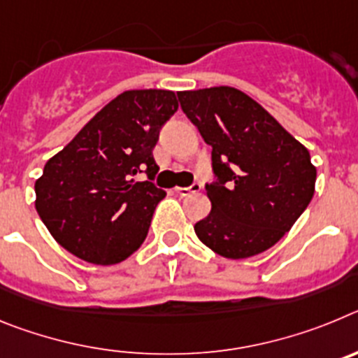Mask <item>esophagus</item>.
<instances>
[{"label":"esophagus","instance_id":"esophagus-1","mask_svg":"<svg viewBox=\"0 0 358 358\" xmlns=\"http://www.w3.org/2000/svg\"><path fill=\"white\" fill-rule=\"evenodd\" d=\"M195 192H201V185H192V186H188V188L177 186L176 188V194L182 195V197H186V195H189V194H195Z\"/></svg>","mask_w":358,"mask_h":358}]
</instances>
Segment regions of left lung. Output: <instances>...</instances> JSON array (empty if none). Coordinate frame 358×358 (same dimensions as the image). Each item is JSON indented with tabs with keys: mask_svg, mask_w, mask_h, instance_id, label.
Instances as JSON below:
<instances>
[{
	"mask_svg": "<svg viewBox=\"0 0 358 358\" xmlns=\"http://www.w3.org/2000/svg\"><path fill=\"white\" fill-rule=\"evenodd\" d=\"M185 115L211 147V211L194 226L204 245L229 260L271 249L315 192L308 148L243 91L218 85L177 93Z\"/></svg>",
	"mask_w": 358,
	"mask_h": 358,
	"instance_id": "left-lung-1",
	"label": "left lung"
}]
</instances>
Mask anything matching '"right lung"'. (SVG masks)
Wrapping results in <instances>:
<instances>
[{
	"mask_svg": "<svg viewBox=\"0 0 358 358\" xmlns=\"http://www.w3.org/2000/svg\"><path fill=\"white\" fill-rule=\"evenodd\" d=\"M177 107L173 91H123L46 161L36 210L66 251L115 265L140 249L166 192L134 177L147 169L152 179L159 170L152 150Z\"/></svg>",
	"mask_w": 358,
	"mask_h": 358,
	"instance_id": "obj_1",
	"label": "right lung"
}]
</instances>
